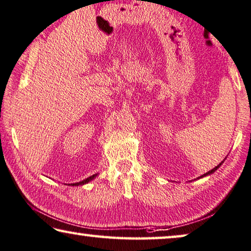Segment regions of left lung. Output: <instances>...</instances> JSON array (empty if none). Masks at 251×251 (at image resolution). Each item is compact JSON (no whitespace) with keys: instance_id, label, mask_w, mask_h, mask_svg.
Masks as SVG:
<instances>
[{"instance_id":"left-lung-1","label":"left lung","mask_w":251,"mask_h":251,"mask_svg":"<svg viewBox=\"0 0 251 251\" xmlns=\"http://www.w3.org/2000/svg\"><path fill=\"white\" fill-rule=\"evenodd\" d=\"M222 163H223V162H222ZM222 163H220V164H219V165H217V166H215V168H214L213 170H210V171H208V172H207V173H205V174H204V176H201V177H202V176H208V174H212V173H214V172H215V171H216L217 169H219L221 165H222Z\"/></svg>"}]
</instances>
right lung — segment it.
Masks as SVG:
<instances>
[{"mask_svg": "<svg viewBox=\"0 0 251 251\" xmlns=\"http://www.w3.org/2000/svg\"><path fill=\"white\" fill-rule=\"evenodd\" d=\"M96 176H97V174H94V176H89V177H87V179H85V180L80 181V182H77V183H72L71 186H81V184H85V183H87V182H89V181H90V180H93L94 177H95Z\"/></svg>", "mask_w": 251, "mask_h": 251, "instance_id": "1", "label": "right lung"}]
</instances>
